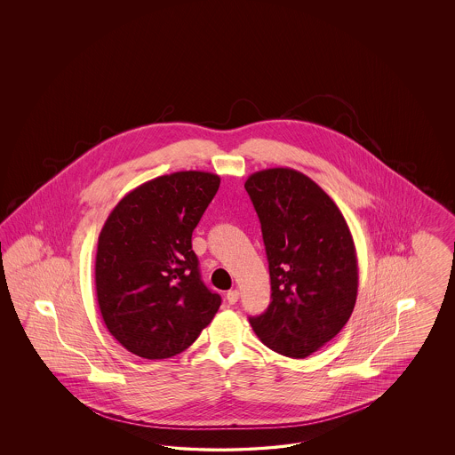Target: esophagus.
Wrapping results in <instances>:
<instances>
[{"instance_id": "esophagus-1", "label": "esophagus", "mask_w": 455, "mask_h": 455, "mask_svg": "<svg viewBox=\"0 0 455 455\" xmlns=\"http://www.w3.org/2000/svg\"><path fill=\"white\" fill-rule=\"evenodd\" d=\"M238 299H240V291L238 290H230L227 293V302L230 303V305L238 302Z\"/></svg>"}]
</instances>
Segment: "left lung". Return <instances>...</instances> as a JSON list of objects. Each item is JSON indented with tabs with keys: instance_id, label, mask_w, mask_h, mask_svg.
Returning <instances> with one entry per match:
<instances>
[{
	"instance_id": "1",
	"label": "left lung",
	"mask_w": 455,
	"mask_h": 455,
	"mask_svg": "<svg viewBox=\"0 0 455 455\" xmlns=\"http://www.w3.org/2000/svg\"><path fill=\"white\" fill-rule=\"evenodd\" d=\"M245 190L262 225L272 302L250 325L276 354L305 358L339 331L357 300L355 245L342 212L291 168L255 172Z\"/></svg>"
}]
</instances>
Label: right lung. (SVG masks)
Instances as JSON below:
<instances>
[{
	"instance_id": "1",
	"label": "right lung",
	"mask_w": 455,
	"mask_h": 455,
	"mask_svg": "<svg viewBox=\"0 0 455 455\" xmlns=\"http://www.w3.org/2000/svg\"><path fill=\"white\" fill-rule=\"evenodd\" d=\"M219 187V175L193 170L150 180L124 195L100 232L98 307L111 335L138 357L183 352L220 307L192 250Z\"/></svg>"
}]
</instances>
